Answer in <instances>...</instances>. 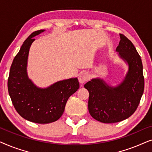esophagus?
I'll return each instance as SVG.
<instances>
[{"instance_id": "1", "label": "esophagus", "mask_w": 152, "mask_h": 152, "mask_svg": "<svg viewBox=\"0 0 152 152\" xmlns=\"http://www.w3.org/2000/svg\"><path fill=\"white\" fill-rule=\"evenodd\" d=\"M88 80V74L86 73V72H84V73L81 74L80 77H79V82H80V84H84L86 82H87Z\"/></svg>"}]
</instances>
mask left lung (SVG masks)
<instances>
[{"label":"left lung","mask_w":152,"mask_h":152,"mask_svg":"<svg viewBox=\"0 0 152 152\" xmlns=\"http://www.w3.org/2000/svg\"><path fill=\"white\" fill-rule=\"evenodd\" d=\"M120 36L116 50L129 67L123 82L113 88L99 79H94L84 85L89 92V113L103 123H115L129 118L138 108L144 91L140 56L129 39L122 34Z\"/></svg>","instance_id":"8db88e82"}]
</instances>
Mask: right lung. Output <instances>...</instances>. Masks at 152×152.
Wrapping results in <instances>:
<instances>
[{"label":"right lung","mask_w":152,"mask_h":152,"mask_svg":"<svg viewBox=\"0 0 152 152\" xmlns=\"http://www.w3.org/2000/svg\"><path fill=\"white\" fill-rule=\"evenodd\" d=\"M43 30L32 32L24 41L12 62L7 87L12 102L18 113L29 121L48 124L57 121L62 115L70 95L80 88L77 78L58 82L49 88H37L26 72L29 50L34 37Z\"/></svg>","instance_id":"add662e5"}]
</instances>
